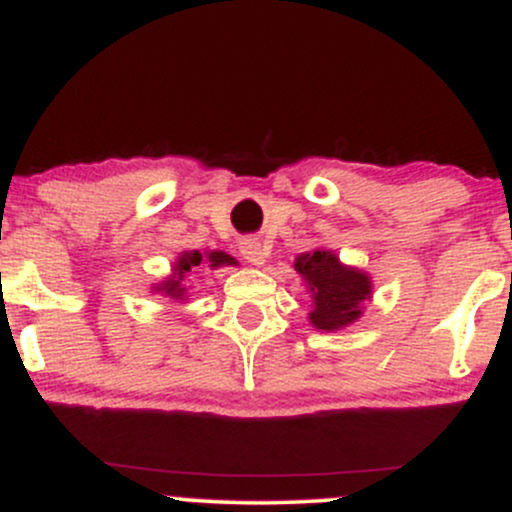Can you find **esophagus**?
<instances>
[{"label":"esophagus","mask_w":512,"mask_h":512,"mask_svg":"<svg viewBox=\"0 0 512 512\" xmlns=\"http://www.w3.org/2000/svg\"><path fill=\"white\" fill-rule=\"evenodd\" d=\"M240 255L255 264V267H260V264H264V255H267V252H264L262 243L257 238H243L240 240Z\"/></svg>","instance_id":"obj_1"}]
</instances>
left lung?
<instances>
[{
    "mask_svg": "<svg viewBox=\"0 0 512 512\" xmlns=\"http://www.w3.org/2000/svg\"><path fill=\"white\" fill-rule=\"evenodd\" d=\"M293 267L313 296V310L308 317L315 330H342L361 317L363 301L370 298L373 289L366 272L346 267L334 252L320 248L298 255Z\"/></svg>",
    "mask_w": 512,
    "mask_h": 512,
    "instance_id": "obj_1",
    "label": "left lung"
}]
</instances>
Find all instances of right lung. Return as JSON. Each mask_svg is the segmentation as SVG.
<instances>
[{"label": "right lung", "mask_w": 512, "mask_h": 512, "mask_svg": "<svg viewBox=\"0 0 512 512\" xmlns=\"http://www.w3.org/2000/svg\"><path fill=\"white\" fill-rule=\"evenodd\" d=\"M202 264L216 269V267H223V264H238V262L221 250H211V252H207V257H204L199 250H185V252H180L178 262L173 264V274H170L168 279H163L161 284H156L154 291L163 293V296H168V298H175V301H185L187 298L185 276L190 274L195 267H202Z\"/></svg>", "instance_id": "1"}]
</instances>
